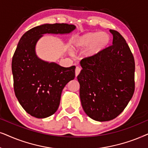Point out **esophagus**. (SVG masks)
Segmentation results:
<instances>
[{
	"mask_svg": "<svg viewBox=\"0 0 148 148\" xmlns=\"http://www.w3.org/2000/svg\"><path fill=\"white\" fill-rule=\"evenodd\" d=\"M80 70H81L80 68H79V67H76V70H75V75H76V76H77L78 74H79V73L80 72Z\"/></svg>",
	"mask_w": 148,
	"mask_h": 148,
	"instance_id": "34e87169",
	"label": "esophagus"
}]
</instances>
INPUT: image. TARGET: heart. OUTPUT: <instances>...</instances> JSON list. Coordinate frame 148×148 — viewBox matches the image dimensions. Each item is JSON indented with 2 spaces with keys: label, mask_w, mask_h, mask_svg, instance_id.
I'll return each mask as SVG.
<instances>
[{
  "label": "heart",
  "mask_w": 148,
  "mask_h": 148,
  "mask_svg": "<svg viewBox=\"0 0 148 148\" xmlns=\"http://www.w3.org/2000/svg\"><path fill=\"white\" fill-rule=\"evenodd\" d=\"M110 36L106 32H90L76 36L72 41L74 49L82 50L86 49L84 56L92 58L100 53L110 42ZM72 53V51H70Z\"/></svg>",
  "instance_id": "b5f03b06"
}]
</instances>
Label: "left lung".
Here are the masks:
<instances>
[{"mask_svg":"<svg viewBox=\"0 0 148 148\" xmlns=\"http://www.w3.org/2000/svg\"><path fill=\"white\" fill-rule=\"evenodd\" d=\"M112 45L81 60L77 79L82 107L96 121H109L125 110L135 90V60L119 32L110 29Z\"/></svg>","mask_w":148,"mask_h":148,"instance_id":"8db88e82","label":"left lung"}]
</instances>
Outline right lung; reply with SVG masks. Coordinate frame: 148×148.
<instances>
[{
  "label": "right lung",
  "mask_w": 148,
  "mask_h": 148,
  "mask_svg": "<svg viewBox=\"0 0 148 148\" xmlns=\"http://www.w3.org/2000/svg\"><path fill=\"white\" fill-rule=\"evenodd\" d=\"M75 29L68 23H45L26 32L19 41L11 65L13 86L19 103L32 116L53 115L60 106L63 88L75 78V66L64 68L39 58L36 43L43 34H66Z\"/></svg>",
  "instance_id": "obj_1"
}]
</instances>
